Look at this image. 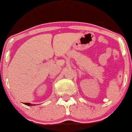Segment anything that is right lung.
Returning a JSON list of instances; mask_svg holds the SVG:
<instances>
[{
    "label": "right lung",
    "mask_w": 132,
    "mask_h": 132,
    "mask_svg": "<svg viewBox=\"0 0 132 132\" xmlns=\"http://www.w3.org/2000/svg\"><path fill=\"white\" fill-rule=\"evenodd\" d=\"M24 104H25V105H28V106L35 105H34V104H30V103H24Z\"/></svg>",
    "instance_id": "1"
}]
</instances>
